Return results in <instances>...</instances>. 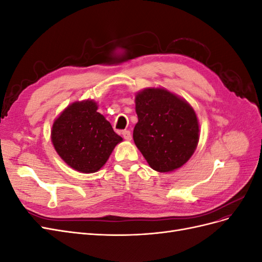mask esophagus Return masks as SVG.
Wrapping results in <instances>:
<instances>
[{
  "label": "esophagus",
  "mask_w": 262,
  "mask_h": 262,
  "mask_svg": "<svg viewBox=\"0 0 262 262\" xmlns=\"http://www.w3.org/2000/svg\"><path fill=\"white\" fill-rule=\"evenodd\" d=\"M121 134H122V137H123V139L125 141H131L132 136H131V132L129 130H123Z\"/></svg>",
  "instance_id": "esophagus-1"
}]
</instances>
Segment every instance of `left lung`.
Masks as SVG:
<instances>
[{
	"mask_svg": "<svg viewBox=\"0 0 262 262\" xmlns=\"http://www.w3.org/2000/svg\"><path fill=\"white\" fill-rule=\"evenodd\" d=\"M136 112L133 140L150 167L168 172L189 161L199 142V122L185 99L165 89H145L137 94Z\"/></svg>",
	"mask_w": 262,
	"mask_h": 262,
	"instance_id": "obj_1",
	"label": "left lung"
}]
</instances>
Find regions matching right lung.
<instances>
[{"label":"right lung","mask_w":262,"mask_h":262,"mask_svg":"<svg viewBox=\"0 0 262 262\" xmlns=\"http://www.w3.org/2000/svg\"><path fill=\"white\" fill-rule=\"evenodd\" d=\"M97 108L94 100L75 101L52 124L51 141L57 153L70 167L84 173L98 171L122 141Z\"/></svg>","instance_id":"obj_1"}]
</instances>
